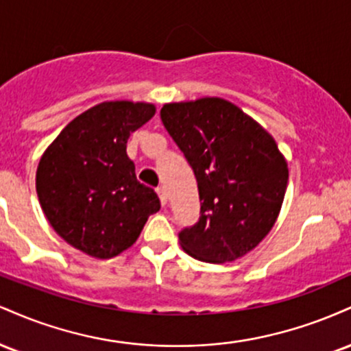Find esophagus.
Instances as JSON below:
<instances>
[{"label": "esophagus", "instance_id": "1", "mask_svg": "<svg viewBox=\"0 0 351 351\" xmlns=\"http://www.w3.org/2000/svg\"><path fill=\"white\" fill-rule=\"evenodd\" d=\"M156 193H158V196H160V203H162L163 206H167V203H168L167 189H165V188H158V189H156Z\"/></svg>", "mask_w": 351, "mask_h": 351}]
</instances>
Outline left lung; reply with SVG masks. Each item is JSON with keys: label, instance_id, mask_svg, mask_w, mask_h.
<instances>
[{"label": "left lung", "instance_id": "left-lung-1", "mask_svg": "<svg viewBox=\"0 0 351 351\" xmlns=\"http://www.w3.org/2000/svg\"><path fill=\"white\" fill-rule=\"evenodd\" d=\"M160 117L198 183L199 221L180 232L183 251L209 264L251 252L276 224L287 189L276 140L219 97L165 104Z\"/></svg>", "mask_w": 351, "mask_h": 351}]
</instances>
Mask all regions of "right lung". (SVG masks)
Returning <instances> with one entry per match:
<instances>
[{
  "mask_svg": "<svg viewBox=\"0 0 351 351\" xmlns=\"http://www.w3.org/2000/svg\"><path fill=\"white\" fill-rule=\"evenodd\" d=\"M147 102L110 100L75 117L39 160L36 191L54 231L84 254L110 259L135 244L160 209L127 155L132 132L155 115Z\"/></svg>",
  "mask_w": 351,
  "mask_h": 351,
  "instance_id": "1",
  "label": "right lung"
}]
</instances>
